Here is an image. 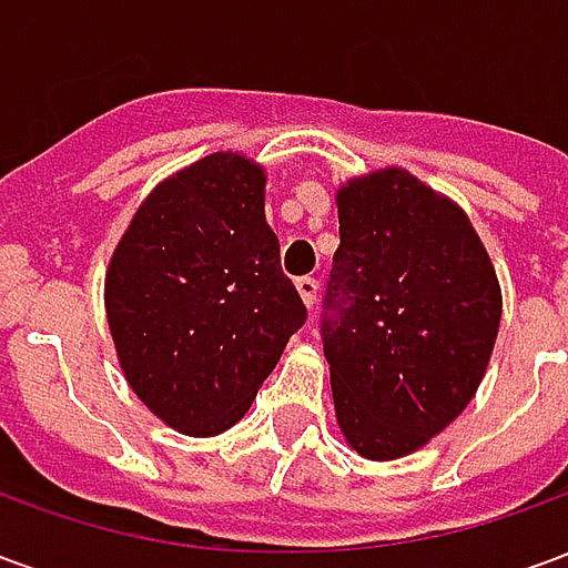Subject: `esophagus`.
I'll use <instances>...</instances> for the list:
<instances>
[{
    "label": "esophagus",
    "mask_w": 568,
    "mask_h": 568,
    "mask_svg": "<svg viewBox=\"0 0 568 568\" xmlns=\"http://www.w3.org/2000/svg\"><path fill=\"white\" fill-rule=\"evenodd\" d=\"M295 285H297V295H301V301H304L307 307H313V304H316V295H320V283H316L313 276H301Z\"/></svg>",
    "instance_id": "obj_1"
}]
</instances>
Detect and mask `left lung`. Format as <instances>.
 <instances>
[{
	"label": "left lung",
	"instance_id": "1",
	"mask_svg": "<svg viewBox=\"0 0 568 568\" xmlns=\"http://www.w3.org/2000/svg\"><path fill=\"white\" fill-rule=\"evenodd\" d=\"M337 222L322 301L334 414L365 459H398L477 393L499 334V280L468 215L402 166L349 179Z\"/></svg>",
	"mask_w": 568,
	"mask_h": 568
}]
</instances>
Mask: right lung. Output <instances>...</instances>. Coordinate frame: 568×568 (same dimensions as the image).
<instances>
[{"mask_svg":"<svg viewBox=\"0 0 568 568\" xmlns=\"http://www.w3.org/2000/svg\"><path fill=\"white\" fill-rule=\"evenodd\" d=\"M264 170L215 151L142 200L105 271V316L130 389L185 435L243 417L307 307L264 219Z\"/></svg>","mask_w":568,"mask_h":568,"instance_id":"right-lung-1","label":"right lung"}]
</instances>
